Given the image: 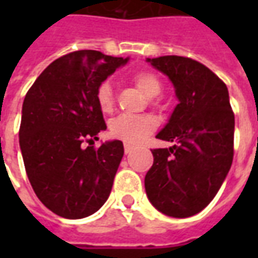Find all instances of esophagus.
<instances>
[{
	"mask_svg": "<svg viewBox=\"0 0 258 258\" xmlns=\"http://www.w3.org/2000/svg\"><path fill=\"white\" fill-rule=\"evenodd\" d=\"M135 148L133 145H130V144H124V152H125V153H127V155H128V153H131V152L134 151Z\"/></svg>",
	"mask_w": 258,
	"mask_h": 258,
	"instance_id": "esophagus-1",
	"label": "esophagus"
}]
</instances>
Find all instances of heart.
Wrapping results in <instances>:
<instances>
[{
  "mask_svg": "<svg viewBox=\"0 0 258 258\" xmlns=\"http://www.w3.org/2000/svg\"><path fill=\"white\" fill-rule=\"evenodd\" d=\"M133 81L148 98H155L162 91V83L157 79L156 74L151 72H140L133 76ZM96 102L103 113H109L114 106L112 84L109 81H103L96 91ZM156 120L152 116H131V114H120L110 121V134L118 140L125 142L137 144L145 140L148 135L156 128Z\"/></svg>",
  "mask_w": 258,
  "mask_h": 258,
  "instance_id": "heart-1",
  "label": "heart"
}]
</instances>
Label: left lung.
<instances>
[{"label":"left lung","instance_id":"1","mask_svg":"<svg viewBox=\"0 0 258 258\" xmlns=\"http://www.w3.org/2000/svg\"><path fill=\"white\" fill-rule=\"evenodd\" d=\"M146 62L173 83L178 99L156 138L175 142L153 149L145 175L148 199L174 218L195 216L214 199L233 159V116L227 85L190 58L168 55Z\"/></svg>","mask_w":258,"mask_h":258}]
</instances>
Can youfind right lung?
<instances>
[{
    "instance_id": "obj_1",
    "label": "right lung",
    "mask_w": 258,
    "mask_h": 258,
    "mask_svg": "<svg viewBox=\"0 0 258 258\" xmlns=\"http://www.w3.org/2000/svg\"><path fill=\"white\" fill-rule=\"evenodd\" d=\"M83 49L53 60L26 94L19 145L26 173L42 205L70 220L101 209L112 190L124 155L121 141L98 149L96 135L106 130L96 91L128 62Z\"/></svg>"
}]
</instances>
